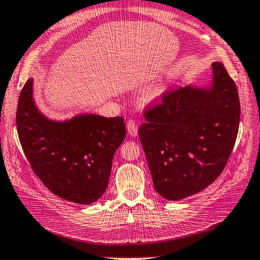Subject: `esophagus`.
<instances>
[{
  "mask_svg": "<svg viewBox=\"0 0 260 260\" xmlns=\"http://www.w3.org/2000/svg\"><path fill=\"white\" fill-rule=\"evenodd\" d=\"M126 128H127V132H128V134H129L131 136H136L137 133H139V129H137L136 121L133 120V119H128V120H127Z\"/></svg>",
  "mask_w": 260,
  "mask_h": 260,
  "instance_id": "34e87169",
  "label": "esophagus"
}]
</instances>
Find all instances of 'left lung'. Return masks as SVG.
Wrapping results in <instances>:
<instances>
[{
	"mask_svg": "<svg viewBox=\"0 0 260 260\" xmlns=\"http://www.w3.org/2000/svg\"><path fill=\"white\" fill-rule=\"evenodd\" d=\"M207 89L168 90L144 109L139 134L155 190L179 201L210 186L235 147L240 101L235 81L220 62L212 64Z\"/></svg>",
	"mask_w": 260,
	"mask_h": 260,
	"instance_id": "left-lung-1",
	"label": "left lung"
}]
</instances>
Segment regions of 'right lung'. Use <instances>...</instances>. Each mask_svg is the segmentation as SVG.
<instances>
[{
  "mask_svg": "<svg viewBox=\"0 0 260 260\" xmlns=\"http://www.w3.org/2000/svg\"><path fill=\"white\" fill-rule=\"evenodd\" d=\"M32 84L30 79L23 85L17 109L23 153L53 194L78 204H91L108 186L114 154L126 135L124 118L86 114L56 123L36 108Z\"/></svg>",
  "mask_w": 260,
  "mask_h": 260,
  "instance_id": "obj_1",
  "label": "right lung"
}]
</instances>
